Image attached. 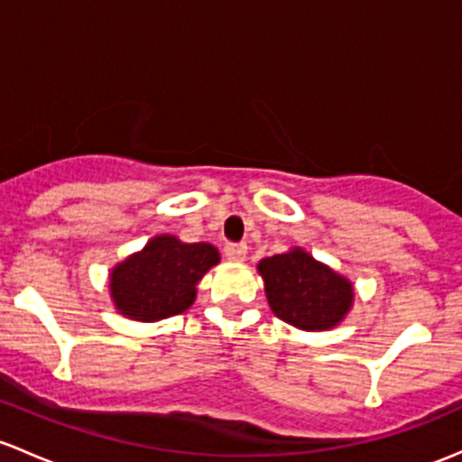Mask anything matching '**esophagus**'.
I'll use <instances>...</instances> for the list:
<instances>
[{
  "label": "esophagus",
  "mask_w": 462,
  "mask_h": 462,
  "mask_svg": "<svg viewBox=\"0 0 462 462\" xmlns=\"http://www.w3.org/2000/svg\"><path fill=\"white\" fill-rule=\"evenodd\" d=\"M223 254H226L227 261L241 263V261H245L247 247H245V244H227L226 247H223Z\"/></svg>",
  "instance_id": "esophagus-1"
}]
</instances>
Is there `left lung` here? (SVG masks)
I'll use <instances>...</instances> for the list:
<instances>
[{
    "label": "left lung",
    "mask_w": 462,
    "mask_h": 462,
    "mask_svg": "<svg viewBox=\"0 0 462 462\" xmlns=\"http://www.w3.org/2000/svg\"><path fill=\"white\" fill-rule=\"evenodd\" d=\"M261 279L274 317L305 332L341 325L354 305V283L303 247L261 259Z\"/></svg>",
    "instance_id": "1"
}]
</instances>
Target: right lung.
Wrapping results in <instances>:
<instances>
[{
	"label": "right lung",
	"mask_w": 462,
	"mask_h": 462,
	"mask_svg": "<svg viewBox=\"0 0 462 462\" xmlns=\"http://www.w3.org/2000/svg\"><path fill=\"white\" fill-rule=\"evenodd\" d=\"M218 261L215 245L157 235L110 270V300L121 317L142 323L174 317L194 303L199 281Z\"/></svg>",
	"instance_id": "1"
}]
</instances>
